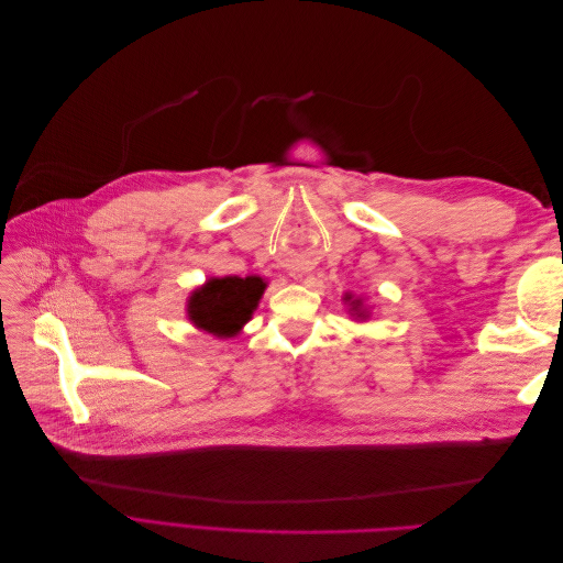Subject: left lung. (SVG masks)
<instances>
[{
	"label": "left lung",
	"mask_w": 563,
	"mask_h": 563,
	"mask_svg": "<svg viewBox=\"0 0 563 563\" xmlns=\"http://www.w3.org/2000/svg\"><path fill=\"white\" fill-rule=\"evenodd\" d=\"M343 302L347 305V312L354 321H368L373 317V305L366 302V298L354 296V294H343Z\"/></svg>",
	"instance_id": "left-lung-1"
}]
</instances>
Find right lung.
<instances>
[{
	"label": "right lung",
	"instance_id": "obj_1",
	"mask_svg": "<svg viewBox=\"0 0 563 563\" xmlns=\"http://www.w3.org/2000/svg\"><path fill=\"white\" fill-rule=\"evenodd\" d=\"M263 277H211L187 298L185 314L195 329L228 340L240 335L265 294Z\"/></svg>",
	"mask_w": 563,
	"mask_h": 563
}]
</instances>
